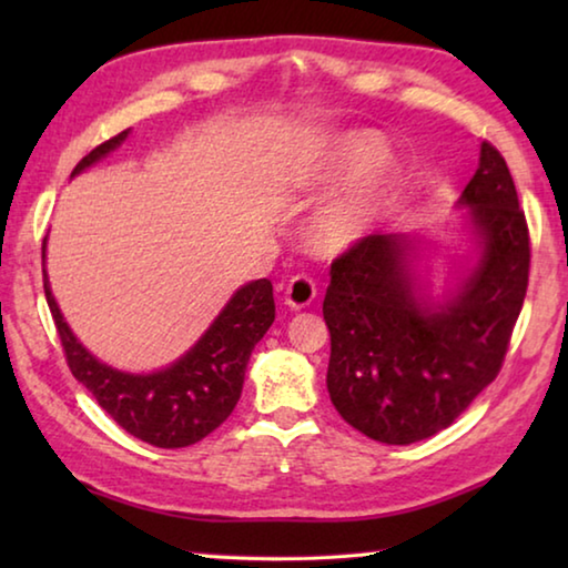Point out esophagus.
Instances as JSON below:
<instances>
[{
	"label": "esophagus",
	"instance_id": "1",
	"mask_svg": "<svg viewBox=\"0 0 568 568\" xmlns=\"http://www.w3.org/2000/svg\"><path fill=\"white\" fill-rule=\"evenodd\" d=\"M315 295H318V285H315V281L307 273L293 275L285 285V303L295 307V311H301V307L311 305L315 301Z\"/></svg>",
	"mask_w": 568,
	"mask_h": 568
}]
</instances>
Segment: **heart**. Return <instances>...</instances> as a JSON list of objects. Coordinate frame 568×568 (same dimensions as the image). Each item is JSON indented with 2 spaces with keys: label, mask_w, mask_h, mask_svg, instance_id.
I'll return each mask as SVG.
<instances>
[{
  "label": "heart",
  "mask_w": 568,
  "mask_h": 568,
  "mask_svg": "<svg viewBox=\"0 0 568 568\" xmlns=\"http://www.w3.org/2000/svg\"><path fill=\"white\" fill-rule=\"evenodd\" d=\"M378 155V145L371 138L351 134L331 148L325 165L321 170L323 180H335L351 172L361 175L351 182V187L335 197L328 207L315 217L313 235L325 250H343L355 243L365 227L373 223L388 197L390 170L386 162H373Z\"/></svg>",
  "instance_id": "obj_1"
}]
</instances>
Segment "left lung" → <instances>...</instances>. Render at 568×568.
I'll list each match as a JSON object with an SVG mask.
<instances>
[{"label": "left lung", "mask_w": 568, "mask_h": 568, "mask_svg": "<svg viewBox=\"0 0 568 568\" xmlns=\"http://www.w3.org/2000/svg\"><path fill=\"white\" fill-rule=\"evenodd\" d=\"M484 240L476 273L454 303L428 311L406 267L408 243L365 235L331 265L323 318L331 331L328 393L373 440L406 446L448 428L498 371L521 313L531 237L501 152L480 145L460 195Z\"/></svg>", "instance_id": "8db88e82"}]
</instances>
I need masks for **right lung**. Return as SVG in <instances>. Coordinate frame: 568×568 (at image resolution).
<instances>
[{"label":"right lung","instance_id":"obj_1","mask_svg":"<svg viewBox=\"0 0 568 568\" xmlns=\"http://www.w3.org/2000/svg\"><path fill=\"white\" fill-rule=\"evenodd\" d=\"M128 138V130L84 155L72 175L90 168ZM44 257V243H42ZM44 295L72 376L130 436L158 448H185L203 440L233 413L243 393L250 353L275 321L271 281H255L233 295L217 321L185 358L152 376L112 371L82 348L62 321L50 283Z\"/></svg>","mask_w":568,"mask_h":568}]
</instances>
